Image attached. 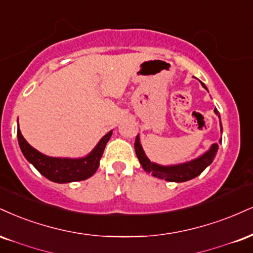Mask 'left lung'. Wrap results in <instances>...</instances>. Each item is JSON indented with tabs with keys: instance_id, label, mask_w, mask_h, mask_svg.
Returning <instances> with one entry per match:
<instances>
[{
	"instance_id": "1",
	"label": "left lung",
	"mask_w": 253,
	"mask_h": 253,
	"mask_svg": "<svg viewBox=\"0 0 253 253\" xmlns=\"http://www.w3.org/2000/svg\"><path fill=\"white\" fill-rule=\"evenodd\" d=\"M202 86L208 90L205 84L202 82ZM214 113L218 115V111L214 109ZM220 118V117H219ZM220 130L223 132V127H221L220 123ZM219 142H221V139L219 140ZM135 153L136 157L141 164L142 169H145L147 173H152V175L157 176L159 179H165L166 181H172V182H182L191 180V179L196 178L202 173L204 169H206L209 165H211L212 161H213L215 154L218 152V144H213L210 147L208 152L200 156L197 159H193L191 161H186L184 164H178V165H171V166H161L158 165L156 163H152V161L146 157L144 150H142V146L140 144V138L139 135H136L135 138Z\"/></svg>"
}]
</instances>
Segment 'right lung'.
Wrapping results in <instances>:
<instances>
[{
	"label": "right lung",
	"mask_w": 253,
	"mask_h": 253,
	"mask_svg": "<svg viewBox=\"0 0 253 253\" xmlns=\"http://www.w3.org/2000/svg\"><path fill=\"white\" fill-rule=\"evenodd\" d=\"M112 132L113 130H109L107 134L102 136L101 140L97 142V145L88 156L77 158V159L44 156L26 141V139L21 134L20 128L17 130V140H19L20 148L24 158L42 175L54 182L65 184V182L86 180L96 172L106 144L112 136Z\"/></svg>",
	"instance_id": "right-lung-1"
}]
</instances>
